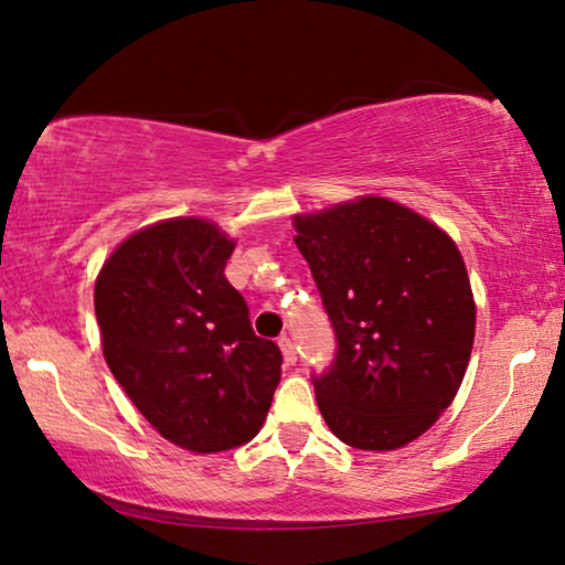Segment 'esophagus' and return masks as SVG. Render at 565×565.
<instances>
[{
    "label": "esophagus",
    "instance_id": "1",
    "mask_svg": "<svg viewBox=\"0 0 565 565\" xmlns=\"http://www.w3.org/2000/svg\"><path fill=\"white\" fill-rule=\"evenodd\" d=\"M278 349H281L284 361H287V364H295V361H297V349H295V343H291V338H287V335L278 338Z\"/></svg>",
    "mask_w": 565,
    "mask_h": 565
}]
</instances>
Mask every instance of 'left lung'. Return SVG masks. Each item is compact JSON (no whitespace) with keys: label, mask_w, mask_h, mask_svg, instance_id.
I'll list each match as a JSON object with an SVG mask.
<instances>
[{"label":"left lung","mask_w":565,"mask_h":565,"mask_svg":"<svg viewBox=\"0 0 565 565\" xmlns=\"http://www.w3.org/2000/svg\"><path fill=\"white\" fill-rule=\"evenodd\" d=\"M338 338L315 380L318 408L343 445L390 452L449 408L476 338V299L460 247L439 224L385 195L295 214Z\"/></svg>","instance_id":"8db88e82"}]
</instances>
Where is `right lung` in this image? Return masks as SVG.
I'll return each mask as SVG.
<instances>
[{
    "instance_id": "right-lung-1",
    "label": "right lung",
    "mask_w": 565,
    "mask_h": 565,
    "mask_svg": "<svg viewBox=\"0 0 565 565\" xmlns=\"http://www.w3.org/2000/svg\"><path fill=\"white\" fill-rule=\"evenodd\" d=\"M237 239L204 216L134 232L95 278L103 356L141 416L195 455L250 441L281 380V351L253 333L224 276Z\"/></svg>"
}]
</instances>
